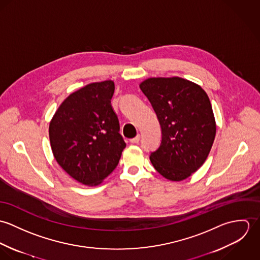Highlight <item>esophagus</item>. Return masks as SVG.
I'll return each instance as SVG.
<instances>
[{"mask_svg":"<svg viewBox=\"0 0 260 260\" xmlns=\"http://www.w3.org/2000/svg\"><path fill=\"white\" fill-rule=\"evenodd\" d=\"M139 140H140V135L138 134L136 137H134V138L130 139V142H131V143H138V142H139Z\"/></svg>","mask_w":260,"mask_h":260,"instance_id":"34e87169","label":"esophagus"}]
</instances>
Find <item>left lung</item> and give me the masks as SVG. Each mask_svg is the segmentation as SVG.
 <instances>
[{"instance_id":"obj_1","label":"left lung","mask_w":260,"mask_h":260,"mask_svg":"<svg viewBox=\"0 0 260 260\" xmlns=\"http://www.w3.org/2000/svg\"><path fill=\"white\" fill-rule=\"evenodd\" d=\"M139 87L162 131L161 144L150 161L166 179L184 180L203 165L215 138L210 100L199 85L179 77L148 78Z\"/></svg>"}]
</instances>
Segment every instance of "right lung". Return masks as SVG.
I'll use <instances>...</instances> for the list:
<instances>
[{
    "mask_svg": "<svg viewBox=\"0 0 260 260\" xmlns=\"http://www.w3.org/2000/svg\"><path fill=\"white\" fill-rule=\"evenodd\" d=\"M111 80L70 94L54 114L49 137L58 164L78 182L99 185L116 168L126 147L113 110Z\"/></svg>",
    "mask_w": 260,
    "mask_h": 260,
    "instance_id": "1",
    "label": "right lung"
}]
</instances>
